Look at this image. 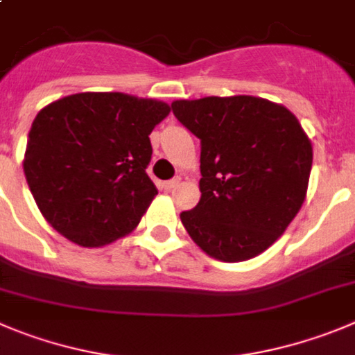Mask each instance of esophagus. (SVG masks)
I'll list each match as a JSON object with an SVG mask.
<instances>
[{
	"label": "esophagus",
	"instance_id": "esophagus-1",
	"mask_svg": "<svg viewBox=\"0 0 355 355\" xmlns=\"http://www.w3.org/2000/svg\"><path fill=\"white\" fill-rule=\"evenodd\" d=\"M180 184V178H173V180H168L162 184V187H164V191H171V189H175L177 185Z\"/></svg>",
	"mask_w": 355,
	"mask_h": 355
}]
</instances>
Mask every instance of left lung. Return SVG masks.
<instances>
[{
  "label": "left lung",
  "mask_w": 355,
  "mask_h": 355,
  "mask_svg": "<svg viewBox=\"0 0 355 355\" xmlns=\"http://www.w3.org/2000/svg\"><path fill=\"white\" fill-rule=\"evenodd\" d=\"M201 140V200L180 220L194 243L223 263L263 254L300 211L312 171V141L284 105L256 96L171 103Z\"/></svg>",
  "instance_id": "obj_1"
}]
</instances>
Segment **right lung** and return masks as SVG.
<instances>
[{
    "mask_svg": "<svg viewBox=\"0 0 355 355\" xmlns=\"http://www.w3.org/2000/svg\"><path fill=\"white\" fill-rule=\"evenodd\" d=\"M168 115V103L124 92H77L43 107L22 168L45 220L87 248L131 233L157 194L145 171L148 135Z\"/></svg>",
    "mask_w": 355,
    "mask_h": 355,
    "instance_id": "1",
    "label": "right lung"
}]
</instances>
